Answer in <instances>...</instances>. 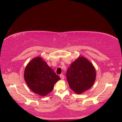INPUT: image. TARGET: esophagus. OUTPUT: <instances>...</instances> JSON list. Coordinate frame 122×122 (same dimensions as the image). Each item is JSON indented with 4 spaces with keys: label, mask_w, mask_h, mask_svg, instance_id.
<instances>
[{
    "label": "esophagus",
    "mask_w": 122,
    "mask_h": 122,
    "mask_svg": "<svg viewBox=\"0 0 122 122\" xmlns=\"http://www.w3.org/2000/svg\"><path fill=\"white\" fill-rule=\"evenodd\" d=\"M60 78L62 80H63L64 79V75H63V74H61L60 76Z\"/></svg>",
    "instance_id": "obj_1"
}]
</instances>
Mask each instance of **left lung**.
Masks as SVG:
<instances>
[{
	"mask_svg": "<svg viewBox=\"0 0 122 122\" xmlns=\"http://www.w3.org/2000/svg\"><path fill=\"white\" fill-rule=\"evenodd\" d=\"M66 76L70 87L77 94H81L94 84L96 72L90 62L80 56L71 64Z\"/></svg>",
	"mask_w": 122,
	"mask_h": 122,
	"instance_id": "obj_1",
	"label": "left lung"
}]
</instances>
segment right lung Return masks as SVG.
Returning a JSON list of instances; mask_svg holds the SVG:
<instances>
[{
  "label": "right lung",
  "mask_w": 122,
  "mask_h": 122,
  "mask_svg": "<svg viewBox=\"0 0 122 122\" xmlns=\"http://www.w3.org/2000/svg\"><path fill=\"white\" fill-rule=\"evenodd\" d=\"M24 78L32 91L45 96L53 90L54 84L60 79L40 57L31 61L25 69Z\"/></svg>",
  "instance_id": "1"
}]
</instances>
